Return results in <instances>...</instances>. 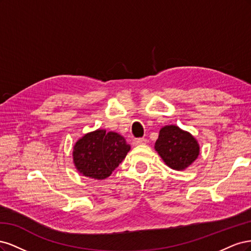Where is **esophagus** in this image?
<instances>
[{
    "label": "esophagus",
    "mask_w": 251,
    "mask_h": 251,
    "mask_svg": "<svg viewBox=\"0 0 251 251\" xmlns=\"http://www.w3.org/2000/svg\"><path fill=\"white\" fill-rule=\"evenodd\" d=\"M147 140L144 138H137L133 140V144L134 146H139V144H146Z\"/></svg>",
    "instance_id": "34e87169"
}]
</instances>
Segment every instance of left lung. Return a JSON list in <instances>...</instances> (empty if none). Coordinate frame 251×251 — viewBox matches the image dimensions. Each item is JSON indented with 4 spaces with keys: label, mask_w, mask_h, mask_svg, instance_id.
I'll use <instances>...</instances> for the list:
<instances>
[{
    "label": "left lung",
    "mask_w": 251,
    "mask_h": 251,
    "mask_svg": "<svg viewBox=\"0 0 251 251\" xmlns=\"http://www.w3.org/2000/svg\"><path fill=\"white\" fill-rule=\"evenodd\" d=\"M155 150L164 163L175 171L186 170L200 154V146L194 136L174 125L161 127Z\"/></svg>",
    "instance_id": "1"
}]
</instances>
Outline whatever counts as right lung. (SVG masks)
Masks as SVG:
<instances>
[{
  "instance_id": "1",
  "label": "right lung",
  "mask_w": 251,
  "mask_h": 251,
  "mask_svg": "<svg viewBox=\"0 0 251 251\" xmlns=\"http://www.w3.org/2000/svg\"><path fill=\"white\" fill-rule=\"evenodd\" d=\"M130 150L131 146L120 134L98 128L75 142L73 163L82 176L103 180L111 176Z\"/></svg>"
}]
</instances>
